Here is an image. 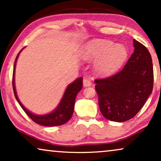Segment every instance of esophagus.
Instances as JSON below:
<instances>
[{
  "label": "esophagus",
  "mask_w": 161,
  "mask_h": 161,
  "mask_svg": "<svg viewBox=\"0 0 161 161\" xmlns=\"http://www.w3.org/2000/svg\"><path fill=\"white\" fill-rule=\"evenodd\" d=\"M83 87H88V86H90L92 85V83H91V81L89 80H88V79H84L83 81Z\"/></svg>",
  "instance_id": "esophagus-1"
}]
</instances>
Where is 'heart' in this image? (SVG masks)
<instances>
[{
    "label": "heart",
    "mask_w": 161,
    "mask_h": 161,
    "mask_svg": "<svg viewBox=\"0 0 161 161\" xmlns=\"http://www.w3.org/2000/svg\"><path fill=\"white\" fill-rule=\"evenodd\" d=\"M84 61H95L94 71L99 75L108 76L115 73L122 67L128 56L126 46L113 42L93 39L86 44L81 51Z\"/></svg>",
    "instance_id": "heart-1"
}]
</instances>
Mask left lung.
Returning a JSON list of instances; mask_svg holds the SVG:
<instances>
[{
  "mask_svg": "<svg viewBox=\"0 0 161 161\" xmlns=\"http://www.w3.org/2000/svg\"><path fill=\"white\" fill-rule=\"evenodd\" d=\"M133 47V54L120 72L94 80L101 113L113 122H123L134 117L153 92L151 55L136 39Z\"/></svg>",
  "mask_w": 161,
  "mask_h": 161,
  "instance_id": "8db88e82",
  "label": "left lung"
}]
</instances>
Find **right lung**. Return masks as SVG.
Wrapping results in <instances>:
<instances>
[{"label":"right lung","mask_w":161,"mask_h":161,"mask_svg":"<svg viewBox=\"0 0 161 161\" xmlns=\"http://www.w3.org/2000/svg\"><path fill=\"white\" fill-rule=\"evenodd\" d=\"M24 48L22 49L19 53L17 54V58L14 61V71H13V80H12V85H13V90L15 98L18 103L20 105L23 111L25 112L26 114L34 121L36 124H39L42 126H47V127H53V126H58L65 124L66 122H68L71 119L72 114H73L74 108H75V101L77 94L80 91L83 86V78H78L76 80H75L73 82L69 83L66 88L64 93L62 97H61L60 102L58 105H57L56 108L53 111L48 114H38L32 113L31 111H28L24 105L22 104L20 100H19L17 94L16 88H15V68H16V64L17 58H18L19 55L22 52Z\"/></svg>","instance_id":"1"}]
</instances>
